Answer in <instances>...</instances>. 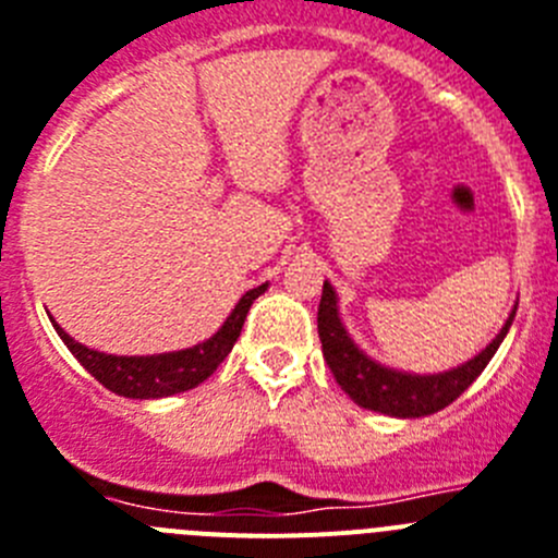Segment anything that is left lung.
Returning a JSON list of instances; mask_svg holds the SVG:
<instances>
[{
    "instance_id": "8db88e82",
    "label": "left lung",
    "mask_w": 558,
    "mask_h": 558,
    "mask_svg": "<svg viewBox=\"0 0 558 558\" xmlns=\"http://www.w3.org/2000/svg\"><path fill=\"white\" fill-rule=\"evenodd\" d=\"M513 314H517V306L511 308L500 333L481 353H474L472 360H466L463 365L440 373L396 371V367L381 365L373 356H367L353 342L345 323L339 317V298L328 280L323 283V298H319L317 331L319 342H323V356L331 367L333 379L351 396L353 404L373 410V413L393 415V418H424V415H433L452 404L486 371L500 342L506 339L508 328H511Z\"/></svg>"
}]
</instances>
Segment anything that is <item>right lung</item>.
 I'll return each instance as SVG.
<instances>
[{
  "label": "right lung",
  "mask_w": 558,
  "mask_h": 558,
  "mask_svg": "<svg viewBox=\"0 0 558 558\" xmlns=\"http://www.w3.org/2000/svg\"><path fill=\"white\" fill-rule=\"evenodd\" d=\"M266 286L260 283L244 294L225 319V326L219 331L207 337L198 345L182 348V351H168V353H151V356H118V353H104L95 348L81 345L77 339H72L64 328L58 326L56 319L50 317L52 328L64 345L70 348L86 371L95 376L104 387H109L111 393L125 396V399H165V396H177L193 390L210 376L216 367L225 362L227 353L232 351L235 339L241 337L244 319L250 306L260 294L266 292Z\"/></svg>",
  "instance_id": "add662e5"
}]
</instances>
